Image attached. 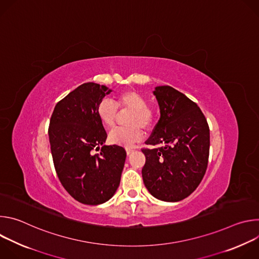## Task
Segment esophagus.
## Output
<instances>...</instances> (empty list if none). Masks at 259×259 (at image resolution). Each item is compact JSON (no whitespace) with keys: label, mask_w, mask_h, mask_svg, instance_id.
<instances>
[{"label":"esophagus","mask_w":259,"mask_h":259,"mask_svg":"<svg viewBox=\"0 0 259 259\" xmlns=\"http://www.w3.org/2000/svg\"><path fill=\"white\" fill-rule=\"evenodd\" d=\"M134 150L133 149H130V147H126V152H127V155H130Z\"/></svg>","instance_id":"obj_1"}]
</instances>
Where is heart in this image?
Wrapping results in <instances>:
<instances>
[{
	"instance_id": "obj_1",
	"label": "heart",
	"mask_w": 259,
	"mask_h": 259,
	"mask_svg": "<svg viewBox=\"0 0 259 259\" xmlns=\"http://www.w3.org/2000/svg\"><path fill=\"white\" fill-rule=\"evenodd\" d=\"M118 109L131 110L128 115L127 127L115 128L110 131L108 139L110 142L132 146L135 142L141 140L143 129H150L154 123V109L147 105L146 98L135 90H126L120 92L114 97V101L108 98L102 99L97 106V116L101 124L107 128L115 125L118 117Z\"/></svg>"
}]
</instances>
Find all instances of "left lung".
I'll list each match as a JSON object with an SVG mask.
<instances>
[{
	"mask_svg": "<svg viewBox=\"0 0 259 259\" xmlns=\"http://www.w3.org/2000/svg\"><path fill=\"white\" fill-rule=\"evenodd\" d=\"M160 120L142 149L144 186L155 198L178 202L189 197L202 181L209 158L210 131L207 120L196 102L170 86L154 91Z\"/></svg>",
	"mask_w": 259,
	"mask_h": 259,
	"instance_id": "obj_1",
	"label": "left lung"
}]
</instances>
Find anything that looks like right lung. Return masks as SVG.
I'll return each instance as SVG.
<instances>
[{"label": "right lung", "mask_w": 259, "mask_h": 259, "mask_svg": "<svg viewBox=\"0 0 259 259\" xmlns=\"http://www.w3.org/2000/svg\"><path fill=\"white\" fill-rule=\"evenodd\" d=\"M110 92L103 85L82 84L57 102L50 119L48 134L57 176L65 191L86 205L102 204L115 195L126 160L124 147L103 144L107 135L97 106ZM93 149L101 153L94 155Z\"/></svg>", "instance_id": "1"}]
</instances>
